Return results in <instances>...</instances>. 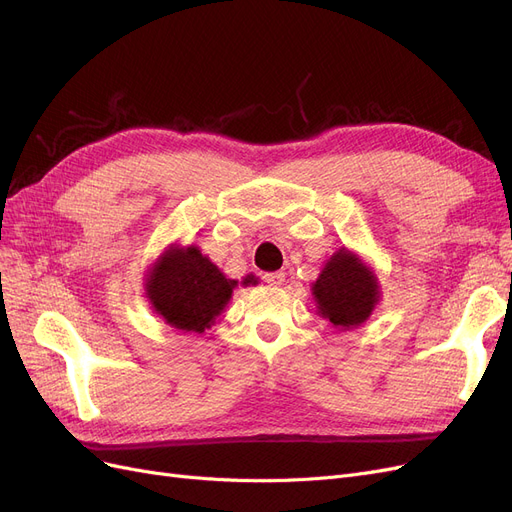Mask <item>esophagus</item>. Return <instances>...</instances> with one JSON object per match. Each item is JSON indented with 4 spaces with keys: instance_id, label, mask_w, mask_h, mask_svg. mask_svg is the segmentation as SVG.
<instances>
[{
    "instance_id": "1",
    "label": "esophagus",
    "mask_w": 512,
    "mask_h": 512,
    "mask_svg": "<svg viewBox=\"0 0 512 512\" xmlns=\"http://www.w3.org/2000/svg\"><path fill=\"white\" fill-rule=\"evenodd\" d=\"M263 278H265V282H268L270 286L284 284V272H270V274H265Z\"/></svg>"
}]
</instances>
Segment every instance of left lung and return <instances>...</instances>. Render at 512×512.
Masks as SVG:
<instances>
[{"mask_svg":"<svg viewBox=\"0 0 512 512\" xmlns=\"http://www.w3.org/2000/svg\"><path fill=\"white\" fill-rule=\"evenodd\" d=\"M311 297L322 318L339 330L362 326L381 301V284L374 270L353 251L341 247L326 259Z\"/></svg>","mask_w":512,"mask_h":512,"instance_id":"8db88e82","label":"left lung"}]
</instances>
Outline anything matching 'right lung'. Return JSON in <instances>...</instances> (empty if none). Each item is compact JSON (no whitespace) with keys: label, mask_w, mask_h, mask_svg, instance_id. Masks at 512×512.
I'll return each mask as SVG.
<instances>
[{"label":"right lung","mask_w":512,"mask_h":512,"mask_svg":"<svg viewBox=\"0 0 512 512\" xmlns=\"http://www.w3.org/2000/svg\"><path fill=\"white\" fill-rule=\"evenodd\" d=\"M144 280V295L157 316L171 328L198 335L224 314L238 286V280L226 278L194 244H169L150 265ZM257 282L249 274L240 284L249 286Z\"/></svg>","instance_id":"add662e5"}]
</instances>
